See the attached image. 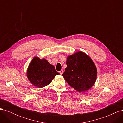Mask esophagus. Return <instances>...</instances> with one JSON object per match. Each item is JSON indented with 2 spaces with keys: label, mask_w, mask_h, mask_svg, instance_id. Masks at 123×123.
Returning <instances> with one entry per match:
<instances>
[{
  "label": "esophagus",
  "mask_w": 123,
  "mask_h": 123,
  "mask_svg": "<svg viewBox=\"0 0 123 123\" xmlns=\"http://www.w3.org/2000/svg\"><path fill=\"white\" fill-rule=\"evenodd\" d=\"M63 72H64V71H63V70H61L60 71H59V73H60L61 75H62V73H63Z\"/></svg>",
  "instance_id": "esophagus-1"
}]
</instances>
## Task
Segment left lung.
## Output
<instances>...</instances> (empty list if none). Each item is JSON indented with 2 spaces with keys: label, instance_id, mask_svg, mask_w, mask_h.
<instances>
[{
  "label": "left lung",
  "instance_id": "left-lung-1",
  "mask_svg": "<svg viewBox=\"0 0 123 123\" xmlns=\"http://www.w3.org/2000/svg\"><path fill=\"white\" fill-rule=\"evenodd\" d=\"M67 67L62 74L68 84L79 92L88 90L95 83L97 70L93 62L87 55L79 52L68 56Z\"/></svg>",
  "mask_w": 123,
  "mask_h": 123
}]
</instances>
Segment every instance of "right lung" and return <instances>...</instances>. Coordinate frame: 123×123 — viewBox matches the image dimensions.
<instances>
[{
  "label": "right lung",
  "mask_w": 123,
  "mask_h": 123,
  "mask_svg": "<svg viewBox=\"0 0 123 123\" xmlns=\"http://www.w3.org/2000/svg\"><path fill=\"white\" fill-rule=\"evenodd\" d=\"M59 73L55 67L44 59L34 57L29 66L27 76L30 82L37 88L49 85L54 77Z\"/></svg>",
  "instance_id": "add662e5"
}]
</instances>
